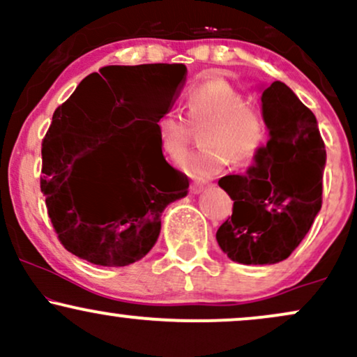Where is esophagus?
I'll use <instances>...</instances> for the list:
<instances>
[{
  "label": "esophagus",
  "instance_id": "34e87169",
  "mask_svg": "<svg viewBox=\"0 0 357 357\" xmlns=\"http://www.w3.org/2000/svg\"><path fill=\"white\" fill-rule=\"evenodd\" d=\"M204 188H206V184L204 183H192L190 186V191L192 195H199V192H203Z\"/></svg>",
  "mask_w": 357,
  "mask_h": 357
}]
</instances>
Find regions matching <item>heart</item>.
I'll list each match as a JSON object with an SVG mask.
<instances>
[{
  "mask_svg": "<svg viewBox=\"0 0 357 357\" xmlns=\"http://www.w3.org/2000/svg\"><path fill=\"white\" fill-rule=\"evenodd\" d=\"M184 114L167 109L155 121L159 144L169 158H179L190 142L192 126H204L203 147L186 154L179 167L188 176L206 179L218 174L228 161L247 166L258 158L268 141V124L260 107L223 79L192 85L186 92Z\"/></svg>",
  "mask_w": 357,
  "mask_h": 357,
  "instance_id": "obj_1",
  "label": "heart"
}]
</instances>
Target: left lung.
Segmentation results:
<instances>
[{"label":"left lung","mask_w":357,"mask_h":357,"mask_svg":"<svg viewBox=\"0 0 357 357\" xmlns=\"http://www.w3.org/2000/svg\"><path fill=\"white\" fill-rule=\"evenodd\" d=\"M268 141L245 174L220 179L233 213L216 231L220 248L243 265L285 260L322 206L326 147L312 110L284 82L261 93Z\"/></svg>","instance_id":"1"}]
</instances>
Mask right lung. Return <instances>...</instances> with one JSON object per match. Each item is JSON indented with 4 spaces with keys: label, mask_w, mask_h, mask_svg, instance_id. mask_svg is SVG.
I'll use <instances>...</instances> for the list:
<instances>
[{
    "label": "right lung",
    "mask_w": 357,
    "mask_h": 357,
    "mask_svg": "<svg viewBox=\"0 0 357 357\" xmlns=\"http://www.w3.org/2000/svg\"><path fill=\"white\" fill-rule=\"evenodd\" d=\"M184 80L183 63L109 65L53 112L40 188L59 240L75 257L102 267L141 260L158 241L161 213L188 195V176L166 161L155 130ZM100 145L111 146L101 162L108 183L77 193L70 181L79 153Z\"/></svg>",
    "instance_id": "obj_1"
}]
</instances>
